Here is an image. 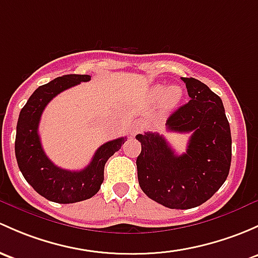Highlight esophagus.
<instances>
[{
    "mask_svg": "<svg viewBox=\"0 0 258 258\" xmlns=\"http://www.w3.org/2000/svg\"><path fill=\"white\" fill-rule=\"evenodd\" d=\"M143 131V126L141 122H136V123L132 124V128H131V136H136V135L141 134Z\"/></svg>",
    "mask_w": 258,
    "mask_h": 258,
    "instance_id": "esophagus-1",
    "label": "esophagus"
}]
</instances>
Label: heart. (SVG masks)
Wrapping results in <instances>:
<instances>
[{
    "label": "heart",
    "instance_id": "heart-1",
    "mask_svg": "<svg viewBox=\"0 0 258 258\" xmlns=\"http://www.w3.org/2000/svg\"><path fill=\"white\" fill-rule=\"evenodd\" d=\"M183 97V89L179 85L165 86L159 84V85L153 86L150 91V99L152 101H158L162 99V108L163 111H170L178 106Z\"/></svg>",
    "mask_w": 258,
    "mask_h": 258
}]
</instances>
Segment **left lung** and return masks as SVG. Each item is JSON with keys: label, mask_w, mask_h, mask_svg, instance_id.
Segmentation results:
<instances>
[{"label": "left lung", "mask_w": 258, "mask_h": 258, "mask_svg": "<svg viewBox=\"0 0 258 258\" xmlns=\"http://www.w3.org/2000/svg\"><path fill=\"white\" fill-rule=\"evenodd\" d=\"M181 80L190 100L165 124L168 131L191 132L185 153H175L159 134L136 136L142 146L136 161L141 189L169 209H191L210 199L231 164V132L221 99L202 81Z\"/></svg>", "instance_id": "obj_1"}]
</instances>
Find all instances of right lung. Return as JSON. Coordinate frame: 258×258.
<instances>
[{
	"mask_svg": "<svg viewBox=\"0 0 258 258\" xmlns=\"http://www.w3.org/2000/svg\"><path fill=\"white\" fill-rule=\"evenodd\" d=\"M90 79V75L78 74L56 78L39 86L20 112L15 142L18 167L32 188L50 202L72 204L94 197L104 181L107 159L126 141V137H121L104 143L95 152L90 164L78 172L56 167L43 151L38 126L45 106L61 91Z\"/></svg>",
	"mask_w": 258,
	"mask_h": 258,
	"instance_id": "obj_1",
	"label": "right lung"
}]
</instances>
